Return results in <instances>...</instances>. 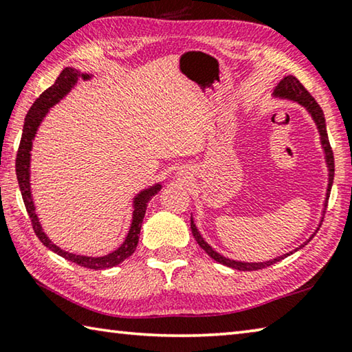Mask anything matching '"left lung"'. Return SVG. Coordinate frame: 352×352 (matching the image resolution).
<instances>
[{"instance_id": "left-lung-1", "label": "left lung", "mask_w": 352, "mask_h": 352, "mask_svg": "<svg viewBox=\"0 0 352 352\" xmlns=\"http://www.w3.org/2000/svg\"><path fill=\"white\" fill-rule=\"evenodd\" d=\"M275 94H276V96H281V98H287L290 100H296V102H300L301 105H305L306 109L309 110V113H311V115H312L314 121L317 122L318 132H320V136H321V144H323L324 153H326L327 168H329V184H327V192H326V206H327V200H329V194H331V188H332V180H333V170H336V169H333V153H332V147L329 144V138H327L323 110H321V107L318 105L317 100L312 98V94L306 90L305 85H302V83L298 80L296 77H294V76L284 77V79L278 83ZM190 231H192L194 239L197 241L199 245L205 250L208 256H211L214 261L220 262V264L228 265V267H231V269L242 270V272H252V270L265 269V267H270V265L275 264V262H279L281 259L287 258L289 254L294 253V252H290L287 254L279 256V258L273 259V261H267V262H239V261H231V259L223 258V256L219 254L217 252H214V250L210 245H208V243L204 241V237H201L200 233L197 231V226L194 225L192 219H190ZM312 237H311V239H312ZM311 239H309V241H311ZM307 242L302 243V245H300L296 250H300V248H302L305 245H307ZM296 250H295V252H296Z\"/></svg>"}]
</instances>
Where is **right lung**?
<instances>
[{"mask_svg": "<svg viewBox=\"0 0 352 352\" xmlns=\"http://www.w3.org/2000/svg\"><path fill=\"white\" fill-rule=\"evenodd\" d=\"M79 76H82L83 79H88V77H90L88 74H80L77 69L65 68L60 73V76L57 77L54 85L41 93L38 99L35 100L31 109H29L28 115L25 118V126H23V135L19 146V152H16L15 170H16V178H19L21 197H23V201H25L26 211L29 214V217H31V223L35 234H37L41 243L50 248L51 252H54L58 256H62V258L74 262L77 265L87 267V269H93V270H104V269H111V267L121 264L122 261H126L129 256L133 254L140 241L141 223H142V219H144L148 200H152L153 195L158 194L162 184H155L153 188H148L146 190H142L141 194H138V197L135 199V204H133L135 211H133L132 226H130V231L126 237V241H124L121 247L110 254L102 256V258H90V256L73 254V253L65 252L62 248H58L50 239H47V236L43 233V230H41L37 214H35L34 201L31 197V184H29V162H31L32 140L40 126L41 119H43V116L47 113V109H51L52 105L58 102V100H60L65 94L71 90V88H73Z\"/></svg>", "mask_w": 352, "mask_h": 352, "instance_id": "obj_1", "label": "right lung"}]
</instances>
